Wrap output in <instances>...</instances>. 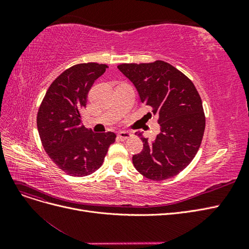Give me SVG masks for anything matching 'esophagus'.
<instances>
[{"label":"esophagus","instance_id":"esophagus-1","mask_svg":"<svg viewBox=\"0 0 249 249\" xmlns=\"http://www.w3.org/2000/svg\"><path fill=\"white\" fill-rule=\"evenodd\" d=\"M132 136H133V134H132L131 132H127V131L119 132V134H118V138H119L120 140H123V141H124V140H126V139H129V138L132 137Z\"/></svg>","mask_w":249,"mask_h":249}]
</instances>
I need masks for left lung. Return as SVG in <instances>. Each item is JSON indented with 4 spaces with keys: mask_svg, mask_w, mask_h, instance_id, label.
Returning a JSON list of instances; mask_svg holds the SVG:
<instances>
[{
    "mask_svg": "<svg viewBox=\"0 0 249 249\" xmlns=\"http://www.w3.org/2000/svg\"><path fill=\"white\" fill-rule=\"evenodd\" d=\"M117 69L136 87L141 103L159 116L155 140L143 137L141 153L133 164L143 177L163 180L177 176L191 163L200 146L206 126L202 102L193 83L167 62L120 64Z\"/></svg>",
    "mask_w": 249,
    "mask_h": 249,
    "instance_id": "8db88e82",
    "label": "left lung"
}]
</instances>
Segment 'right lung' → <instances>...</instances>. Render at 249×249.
<instances>
[{
  "label": "right lung",
  "mask_w": 249,
  "mask_h": 249,
  "mask_svg": "<svg viewBox=\"0 0 249 249\" xmlns=\"http://www.w3.org/2000/svg\"><path fill=\"white\" fill-rule=\"evenodd\" d=\"M107 69L93 62L71 66L52 83L39 107L37 129L43 148L69 176L86 177L99 169L115 141L113 132L93 133L81 123L89 90Z\"/></svg>",
  "instance_id": "obj_1"
}]
</instances>
